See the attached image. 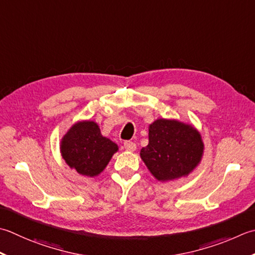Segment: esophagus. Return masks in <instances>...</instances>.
Here are the masks:
<instances>
[{"label":"esophagus","instance_id":"esophagus-1","mask_svg":"<svg viewBox=\"0 0 255 255\" xmlns=\"http://www.w3.org/2000/svg\"><path fill=\"white\" fill-rule=\"evenodd\" d=\"M124 147H125V149H126L127 151H131V152L136 150V148H137L136 143H134L133 141H125Z\"/></svg>","mask_w":255,"mask_h":255}]
</instances>
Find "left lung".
<instances>
[{
  "label": "left lung",
  "mask_w": 255,
  "mask_h": 255,
  "mask_svg": "<svg viewBox=\"0 0 255 255\" xmlns=\"http://www.w3.org/2000/svg\"><path fill=\"white\" fill-rule=\"evenodd\" d=\"M149 142L140 150L148 170L158 181L187 177L200 163L204 144L192 125L158 118L149 125Z\"/></svg>",
  "instance_id": "8db88e82"
}]
</instances>
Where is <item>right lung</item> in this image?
Segmentation results:
<instances>
[{
	"instance_id": "add662e5",
	"label": "right lung",
	"mask_w": 255,
	"mask_h": 255,
	"mask_svg": "<svg viewBox=\"0 0 255 255\" xmlns=\"http://www.w3.org/2000/svg\"><path fill=\"white\" fill-rule=\"evenodd\" d=\"M62 157L79 174L96 177L104 171L118 146L104 137L97 123L77 122L64 134L59 143Z\"/></svg>"
}]
</instances>
